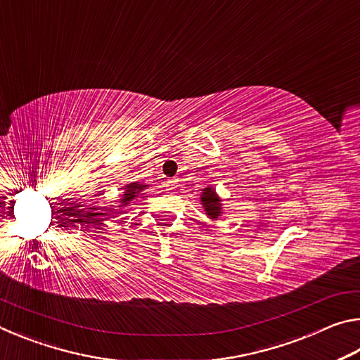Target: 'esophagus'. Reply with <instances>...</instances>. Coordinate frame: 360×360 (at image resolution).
I'll list each match as a JSON object with an SVG mask.
<instances>
[{
	"mask_svg": "<svg viewBox=\"0 0 360 360\" xmlns=\"http://www.w3.org/2000/svg\"><path fill=\"white\" fill-rule=\"evenodd\" d=\"M174 186H176V181H167V187H168V191H173Z\"/></svg>",
	"mask_w": 360,
	"mask_h": 360,
	"instance_id": "34e87169",
	"label": "esophagus"
}]
</instances>
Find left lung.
I'll return each instance as SVG.
<instances>
[{
  "mask_svg": "<svg viewBox=\"0 0 360 360\" xmlns=\"http://www.w3.org/2000/svg\"><path fill=\"white\" fill-rule=\"evenodd\" d=\"M200 202H202V205H203V210L206 212V216L212 219V221H217V219L224 214L222 198L217 195L216 188H212L211 186L202 188Z\"/></svg>",
  "mask_w": 360,
  "mask_h": 360,
  "instance_id": "left-lung-1",
  "label": "left lung"
}]
</instances>
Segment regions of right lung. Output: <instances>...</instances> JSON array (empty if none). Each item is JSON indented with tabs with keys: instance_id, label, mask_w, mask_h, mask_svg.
<instances>
[{
	"instance_id": "obj_1",
	"label": "right lung",
	"mask_w": 360,
	"mask_h": 360,
	"mask_svg": "<svg viewBox=\"0 0 360 360\" xmlns=\"http://www.w3.org/2000/svg\"><path fill=\"white\" fill-rule=\"evenodd\" d=\"M149 184H144V182H130V184H127L122 187V192L120 193V200H119V206L117 210L114 212H122V208H125L127 205H129L133 198L138 197L139 193H141L144 188H148Z\"/></svg>"
}]
</instances>
